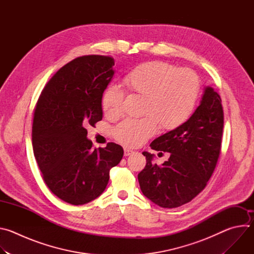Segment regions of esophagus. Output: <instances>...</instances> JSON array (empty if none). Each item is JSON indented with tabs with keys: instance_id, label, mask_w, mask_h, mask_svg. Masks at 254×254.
<instances>
[{
	"instance_id": "esophagus-1",
	"label": "esophagus",
	"mask_w": 254,
	"mask_h": 254,
	"mask_svg": "<svg viewBox=\"0 0 254 254\" xmlns=\"http://www.w3.org/2000/svg\"><path fill=\"white\" fill-rule=\"evenodd\" d=\"M125 156L127 157V156H129V155H131L132 153H133V151H131V150H129V149H125Z\"/></svg>"
}]
</instances>
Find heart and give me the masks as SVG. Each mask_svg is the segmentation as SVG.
Masks as SVG:
<instances>
[{
	"label": "heart",
	"instance_id": "obj_1",
	"mask_svg": "<svg viewBox=\"0 0 254 254\" xmlns=\"http://www.w3.org/2000/svg\"><path fill=\"white\" fill-rule=\"evenodd\" d=\"M125 86L132 94L143 95L140 119H127L113 128L115 138L127 147H138L159 129L173 130L192 116L198 100L200 80L189 68L160 60L144 62L125 76ZM126 91L117 84L108 85L101 98L106 118H118L124 110Z\"/></svg>",
	"mask_w": 254,
	"mask_h": 254
}]
</instances>
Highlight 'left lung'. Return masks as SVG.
<instances>
[{"mask_svg":"<svg viewBox=\"0 0 254 254\" xmlns=\"http://www.w3.org/2000/svg\"><path fill=\"white\" fill-rule=\"evenodd\" d=\"M220 95L206 87L201 104L181 127L152 143L155 151L170 153L162 166L143 152L147 164L137 175L142 194L163 208H176L194 199L206 187L218 162L224 114Z\"/></svg>","mask_w":254,"mask_h":254,"instance_id":"8db88e82","label":"left lung"}]
</instances>
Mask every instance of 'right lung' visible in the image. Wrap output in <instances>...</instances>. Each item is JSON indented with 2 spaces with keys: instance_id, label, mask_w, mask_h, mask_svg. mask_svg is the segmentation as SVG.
I'll return each instance as SVG.
<instances>
[{
  "instance_id": "add662e5",
  "label": "right lung",
  "mask_w": 254,
  "mask_h": 254,
  "mask_svg": "<svg viewBox=\"0 0 254 254\" xmlns=\"http://www.w3.org/2000/svg\"><path fill=\"white\" fill-rule=\"evenodd\" d=\"M114 65L111 56L73 59L46 83L34 108L32 144L42 178L55 196L72 205L100 196L124 156L115 142L93 149L86 137V127L102 120V93Z\"/></svg>"
}]
</instances>
